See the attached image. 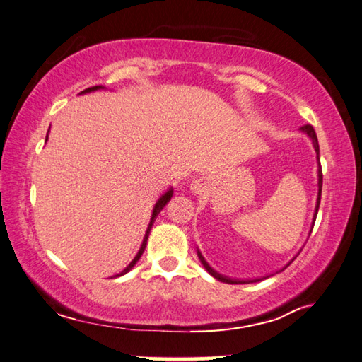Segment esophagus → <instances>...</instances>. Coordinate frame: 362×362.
Returning a JSON list of instances; mask_svg holds the SVG:
<instances>
[{
	"label": "esophagus",
	"instance_id": "34e87169",
	"mask_svg": "<svg viewBox=\"0 0 362 362\" xmlns=\"http://www.w3.org/2000/svg\"><path fill=\"white\" fill-rule=\"evenodd\" d=\"M199 189H201V182L194 180L193 183H191V191H194V193H199Z\"/></svg>",
	"mask_w": 362,
	"mask_h": 362
}]
</instances>
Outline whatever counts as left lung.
I'll return each instance as SVG.
<instances>
[{
    "label": "left lung",
    "instance_id": "1",
    "mask_svg": "<svg viewBox=\"0 0 362 362\" xmlns=\"http://www.w3.org/2000/svg\"><path fill=\"white\" fill-rule=\"evenodd\" d=\"M300 130H302L303 134H306V135L310 136V140L313 141V146H314V151H316V153H317V187H319V193H317L316 210H314V214H313V224H311V230H313V227H314V222H316L317 211H319V204H320V193H322V168H320V160H319V141H317V135H316V132H314L313 126L306 124V126H302V127H300ZM311 230H310V233H311ZM197 257H199V259H201L202 266L206 269V272H209L211 276H214V279L219 280V281H222V283H230V284H243V283H257V281H259V279H255V280H247V281H241V280H232V279H227V276H224V275L218 274V272L214 271V269H213V267H211L209 263H206L205 258L202 257L201 250H199V249H197Z\"/></svg>",
    "mask_w": 362,
    "mask_h": 362
}]
</instances>
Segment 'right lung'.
<instances>
[{
	"instance_id": "add662e5",
	"label": "right lung",
	"mask_w": 362,
	"mask_h": 362,
	"mask_svg": "<svg viewBox=\"0 0 362 362\" xmlns=\"http://www.w3.org/2000/svg\"><path fill=\"white\" fill-rule=\"evenodd\" d=\"M105 87H103V86H95V87H90V88H87V90H83V91H81L79 95H87V93H91V91H98V90H104ZM49 132V130H48ZM46 141H48V134H46ZM173 194H174V189L173 188H169L166 193L161 196L158 201L156 202V205H153V210H152V216H151V221H149V226H148V230H146V233H144V238H143V243H141V247H140V250H138V253L135 255V258L130 261L129 263V266L124 269V271H121L119 274H117V275H113L115 279H117V276H121V275H124V274H127L130 269H134V266L138 263V259L141 258V255H143V252H144V249H146V244H148V238H149V233H151V228H152V226H153V222H156V219H157V216H158V213L163 210V206L171 201V197H173Z\"/></svg>"
}]
</instances>
